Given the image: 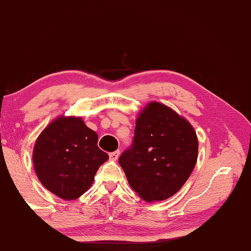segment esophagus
I'll return each mask as SVG.
<instances>
[{
  "label": "esophagus",
  "instance_id": "obj_1",
  "mask_svg": "<svg viewBox=\"0 0 251 251\" xmlns=\"http://www.w3.org/2000/svg\"><path fill=\"white\" fill-rule=\"evenodd\" d=\"M119 155H120V151H113V153H110V155H109L110 160L117 161V160H118Z\"/></svg>",
  "mask_w": 251,
  "mask_h": 251
}]
</instances>
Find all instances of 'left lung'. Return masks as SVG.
<instances>
[{
  "instance_id": "obj_1",
  "label": "left lung",
  "mask_w": 251,
  "mask_h": 251,
  "mask_svg": "<svg viewBox=\"0 0 251 251\" xmlns=\"http://www.w3.org/2000/svg\"><path fill=\"white\" fill-rule=\"evenodd\" d=\"M198 157V138L184 117L169 106L151 102L135 120L131 148L119 164L131 188L145 201L170 198L191 175Z\"/></svg>"
}]
</instances>
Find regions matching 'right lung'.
<instances>
[{"mask_svg": "<svg viewBox=\"0 0 251 251\" xmlns=\"http://www.w3.org/2000/svg\"><path fill=\"white\" fill-rule=\"evenodd\" d=\"M97 141V133L80 117L55 118L34 144L32 161L38 179L59 198L77 199L94 183L98 168L109 160Z\"/></svg>", "mask_w": 251, "mask_h": 251, "instance_id": "obj_1", "label": "right lung"}]
</instances>
